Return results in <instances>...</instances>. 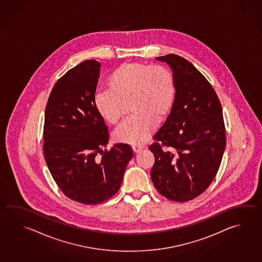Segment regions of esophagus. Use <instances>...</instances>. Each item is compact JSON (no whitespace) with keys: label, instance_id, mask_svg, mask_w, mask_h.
<instances>
[{"label":"esophagus","instance_id":"esophagus-1","mask_svg":"<svg viewBox=\"0 0 262 262\" xmlns=\"http://www.w3.org/2000/svg\"><path fill=\"white\" fill-rule=\"evenodd\" d=\"M132 148H133L134 153H138L139 151H141L144 148H143V146H139V145H133V146H132Z\"/></svg>","mask_w":262,"mask_h":262}]
</instances>
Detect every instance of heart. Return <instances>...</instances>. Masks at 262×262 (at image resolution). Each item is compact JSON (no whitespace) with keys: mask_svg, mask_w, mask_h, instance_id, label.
<instances>
[{"mask_svg":"<svg viewBox=\"0 0 262 262\" xmlns=\"http://www.w3.org/2000/svg\"><path fill=\"white\" fill-rule=\"evenodd\" d=\"M109 86L97 90L94 94L100 116L110 124H116L123 117L124 105L129 100L135 113L115 130L114 138L120 142H146L157 123L166 118L176 99L174 76L160 64L124 62L110 76Z\"/></svg>","mask_w":262,"mask_h":262,"instance_id":"1","label":"heart"}]
</instances>
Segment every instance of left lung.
Returning a JSON list of instances; mask_svg holds the SVG:
<instances>
[{
  "label": "left lung",
  "mask_w": 262,
  "mask_h": 262,
  "mask_svg": "<svg viewBox=\"0 0 262 262\" xmlns=\"http://www.w3.org/2000/svg\"><path fill=\"white\" fill-rule=\"evenodd\" d=\"M156 59L171 67L176 91L171 113L148 147L155 157L150 176L161 195L186 202L202 194L219 170L226 143L223 109L190 62L176 54Z\"/></svg>",
  "instance_id": "left-lung-1"
}]
</instances>
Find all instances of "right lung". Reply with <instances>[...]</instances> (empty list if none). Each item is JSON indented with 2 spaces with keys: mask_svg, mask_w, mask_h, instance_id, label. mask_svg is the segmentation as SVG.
Returning <instances> with one entry per match:
<instances>
[{
  "mask_svg": "<svg viewBox=\"0 0 262 262\" xmlns=\"http://www.w3.org/2000/svg\"><path fill=\"white\" fill-rule=\"evenodd\" d=\"M100 62L86 60L58 79L45 109L43 154L58 187L68 199L96 205L119 190L133 157L124 143L106 148L108 126L96 109Z\"/></svg>",
  "mask_w": 262,
  "mask_h": 262,
  "instance_id": "obj_1",
  "label": "right lung"
}]
</instances>
